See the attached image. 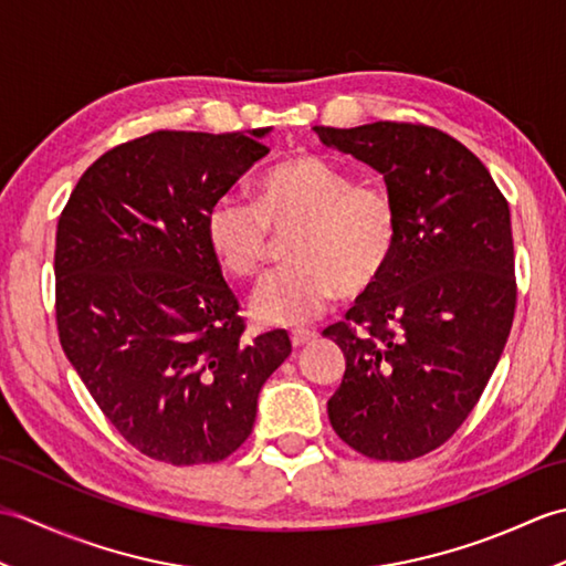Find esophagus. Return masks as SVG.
I'll list each match as a JSON object with an SVG mask.
<instances>
[{
	"label": "esophagus",
	"mask_w": 566,
	"mask_h": 566,
	"mask_svg": "<svg viewBox=\"0 0 566 566\" xmlns=\"http://www.w3.org/2000/svg\"><path fill=\"white\" fill-rule=\"evenodd\" d=\"M290 338H292V345H294V347H302V345L314 340L316 333H314V331H306V328H296V331L290 333Z\"/></svg>",
	"instance_id": "1"
}]
</instances>
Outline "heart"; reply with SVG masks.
Returning a JSON list of instances; mask_svg holds the SVG:
<instances>
[{"label": "heart", "mask_w": 566, "mask_h": 566, "mask_svg": "<svg viewBox=\"0 0 566 566\" xmlns=\"http://www.w3.org/2000/svg\"><path fill=\"white\" fill-rule=\"evenodd\" d=\"M286 240L290 268L252 296L260 323H306L335 296L375 292L399 255L403 221L394 195L314 153L286 155L252 182V203L213 201L203 216V240L219 268L238 282L258 280L274 238Z\"/></svg>", "instance_id": "b5f03b06"}]
</instances>
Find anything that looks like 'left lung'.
Listing matches in <instances>:
<instances>
[{"mask_svg":"<svg viewBox=\"0 0 566 566\" xmlns=\"http://www.w3.org/2000/svg\"><path fill=\"white\" fill-rule=\"evenodd\" d=\"M314 130L328 148L384 175L403 221L389 274L323 331L345 355L331 426L369 460H416L464 423L509 340V201L472 150L432 126Z\"/></svg>","mask_w":566,"mask_h":566,"instance_id":"8db88e82","label":"left lung"}]
</instances>
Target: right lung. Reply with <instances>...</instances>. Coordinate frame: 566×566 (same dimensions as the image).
<instances>
[{"instance_id": "1", "label": "right lung", "mask_w": 566, "mask_h": 566, "mask_svg": "<svg viewBox=\"0 0 566 566\" xmlns=\"http://www.w3.org/2000/svg\"><path fill=\"white\" fill-rule=\"evenodd\" d=\"M155 130L94 160L55 233L60 345L128 444L175 467L248 440L258 394L292 353L245 321L203 240V216L270 153L262 136Z\"/></svg>"}]
</instances>
